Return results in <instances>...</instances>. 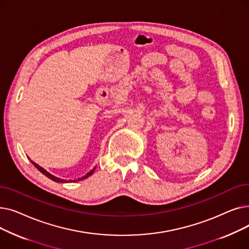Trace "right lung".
I'll return each mask as SVG.
<instances>
[{
    "mask_svg": "<svg viewBox=\"0 0 249 249\" xmlns=\"http://www.w3.org/2000/svg\"><path fill=\"white\" fill-rule=\"evenodd\" d=\"M30 161L32 162V164L38 169V171L39 172H40V173H42L44 176H46L48 178H50V179H52V180H54V181H56V182H65V181H67L68 182V180H64V179H61V178H56V177H54V176H52L51 174H49L47 171H45V169L43 168V167H41L40 165H38L37 163H35L34 161H32L31 160H30ZM95 169H96V167H94L93 169H91V171L90 172H89L86 176H84L83 178H78V179H76V180H82V179H84V178H89V176H91V175H93V173H94V171H95ZM75 179L73 180V181H76ZM70 182L71 181H72V180H69Z\"/></svg>",
    "mask_w": 249,
    "mask_h": 249,
    "instance_id": "1",
    "label": "right lung"
}]
</instances>
